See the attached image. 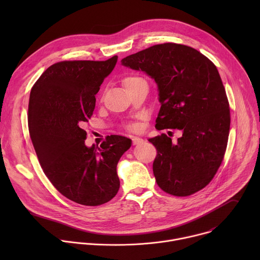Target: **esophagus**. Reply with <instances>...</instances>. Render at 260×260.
Returning a JSON list of instances; mask_svg holds the SVG:
<instances>
[{
	"label": "esophagus",
	"instance_id": "obj_1",
	"mask_svg": "<svg viewBox=\"0 0 260 260\" xmlns=\"http://www.w3.org/2000/svg\"><path fill=\"white\" fill-rule=\"evenodd\" d=\"M132 141H133L134 145H140L144 142V140L142 138H139V137H132Z\"/></svg>",
	"mask_w": 260,
	"mask_h": 260
}]
</instances>
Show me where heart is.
Instances as JSON below:
<instances>
[{"mask_svg":"<svg viewBox=\"0 0 260 260\" xmlns=\"http://www.w3.org/2000/svg\"><path fill=\"white\" fill-rule=\"evenodd\" d=\"M142 81H145V80L143 78H141V77H138V76H127V77H124L122 79V85L127 90V89L134 87L135 85H137L138 83H140ZM139 128H140V126L137 123H129V124L126 125V129L129 131V132H137V131H139Z\"/></svg>","mask_w":260,"mask_h":260,"instance_id":"heart-1","label":"heart"}]
</instances>
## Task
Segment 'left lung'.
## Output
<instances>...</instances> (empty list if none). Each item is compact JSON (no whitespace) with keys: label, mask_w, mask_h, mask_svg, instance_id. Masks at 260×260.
I'll return each instance as SVG.
<instances>
[{"label":"left lung","mask_w":260,"mask_h":260,"mask_svg":"<svg viewBox=\"0 0 260 260\" xmlns=\"http://www.w3.org/2000/svg\"><path fill=\"white\" fill-rule=\"evenodd\" d=\"M121 62L157 83L156 129L183 133L176 144L166 134L149 139L157 151V185L175 197L205 188L223 160L231 127L230 103L216 66L197 49L177 43L153 45Z\"/></svg>","instance_id":"obj_1"}]
</instances>
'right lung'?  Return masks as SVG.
<instances>
[{"mask_svg":"<svg viewBox=\"0 0 260 260\" xmlns=\"http://www.w3.org/2000/svg\"><path fill=\"white\" fill-rule=\"evenodd\" d=\"M117 58L58 61L30 89L28 132L41 168L63 197L84 206L103 205L117 194L116 167L132 145L116 135L107 136L100 147L84 143L82 125L92 116L94 95Z\"/></svg>","mask_w":260,"mask_h":260,"instance_id":"obj_1","label":"right lung"}]
</instances>
